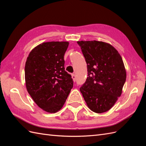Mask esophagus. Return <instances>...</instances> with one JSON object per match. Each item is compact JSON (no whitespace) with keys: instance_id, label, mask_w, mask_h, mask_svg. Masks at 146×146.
<instances>
[{"instance_id":"1","label":"esophagus","mask_w":146,"mask_h":146,"mask_svg":"<svg viewBox=\"0 0 146 146\" xmlns=\"http://www.w3.org/2000/svg\"><path fill=\"white\" fill-rule=\"evenodd\" d=\"M72 78L73 79L74 82H76V76L75 74H72Z\"/></svg>"}]
</instances>
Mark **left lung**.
Wrapping results in <instances>:
<instances>
[{
	"instance_id": "obj_1",
	"label": "left lung",
	"mask_w": 146,
	"mask_h": 146,
	"mask_svg": "<svg viewBox=\"0 0 146 146\" xmlns=\"http://www.w3.org/2000/svg\"><path fill=\"white\" fill-rule=\"evenodd\" d=\"M87 64L88 77L80 90L88 107L97 113L108 111L122 94L126 70L122 57L110 44L77 41Z\"/></svg>"
}]
</instances>
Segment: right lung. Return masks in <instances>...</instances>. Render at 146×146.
Listing matches in <instances>:
<instances>
[{
    "instance_id": "1",
    "label": "right lung",
    "mask_w": 146,
    "mask_h": 146,
    "mask_svg": "<svg viewBox=\"0 0 146 146\" xmlns=\"http://www.w3.org/2000/svg\"><path fill=\"white\" fill-rule=\"evenodd\" d=\"M66 41L43 42L30 52L25 66L27 91L45 111L56 113L63 107L73 87L71 76L64 70Z\"/></svg>"
}]
</instances>
